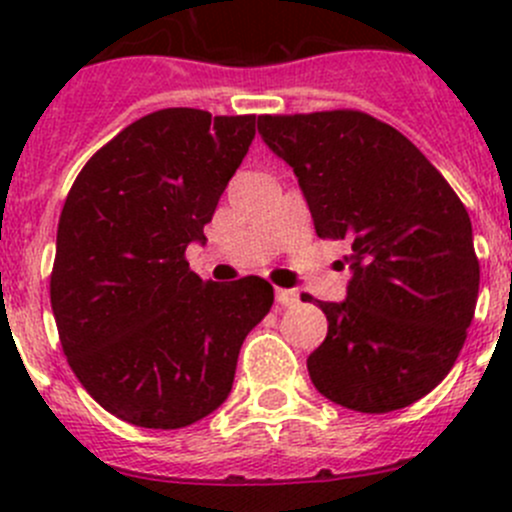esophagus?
I'll return each instance as SVG.
<instances>
[{
	"mask_svg": "<svg viewBox=\"0 0 512 512\" xmlns=\"http://www.w3.org/2000/svg\"><path fill=\"white\" fill-rule=\"evenodd\" d=\"M275 299L277 304H282V307H292V304L299 302V294L294 292V289H275Z\"/></svg>",
	"mask_w": 512,
	"mask_h": 512,
	"instance_id": "esophagus-1",
	"label": "esophagus"
}]
</instances>
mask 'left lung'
<instances>
[{
	"label": "left lung",
	"mask_w": 512,
	"mask_h": 512,
	"mask_svg": "<svg viewBox=\"0 0 512 512\" xmlns=\"http://www.w3.org/2000/svg\"><path fill=\"white\" fill-rule=\"evenodd\" d=\"M257 131L297 175L317 235L352 242L347 299L319 302L329 329L309 379L361 414L411 406L446 379L476 312L468 210L404 133L369 113L260 116Z\"/></svg>",
	"instance_id": "1"
}]
</instances>
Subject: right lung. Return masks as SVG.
Instances as JSON below:
<instances>
[{
	"instance_id": "add662e5",
	"label": "right lung",
	"mask_w": 512,
	"mask_h": 512,
	"mask_svg": "<svg viewBox=\"0 0 512 512\" xmlns=\"http://www.w3.org/2000/svg\"><path fill=\"white\" fill-rule=\"evenodd\" d=\"M252 138L255 116L153 111L94 153L66 195L51 309L76 379L121 421L165 431L213 414L275 302L262 277L218 285L185 260Z\"/></svg>"
}]
</instances>
